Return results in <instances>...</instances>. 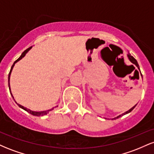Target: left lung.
Here are the masks:
<instances>
[{
  "instance_id": "obj_1",
  "label": "left lung",
  "mask_w": 154,
  "mask_h": 154,
  "mask_svg": "<svg viewBox=\"0 0 154 154\" xmlns=\"http://www.w3.org/2000/svg\"><path fill=\"white\" fill-rule=\"evenodd\" d=\"M128 59H130V61H131V62H132V63H134V64H135V66H137V68H138V69H140L138 63H137V61H136V59H135V58H134V57H133V56H131V55H130V54H128ZM135 106H136V105H135V106H133V107H132V108H131V109H130V110H129V111H126V112H125V113H124V114H122V115H119V116H117V117H115V118H114V119H117V118H119V117H120V116H122L125 115V114H128V113L131 112V111H132V110H133V109H134V108H135Z\"/></svg>"
}]
</instances>
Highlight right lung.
<instances>
[{"label": "right lung", "instance_id": "right-lung-1", "mask_svg": "<svg viewBox=\"0 0 154 154\" xmlns=\"http://www.w3.org/2000/svg\"><path fill=\"white\" fill-rule=\"evenodd\" d=\"M31 48H32V47L29 48H27V49H26V50L24 51V52L22 53V54L21 55V56H20V57H19V59H17V60H16V61H14V64L12 65V66H11V70H10V72H9V74H8V88H9L10 93H11V96H12V97H13V95H12L11 92V89H10V85H9V79H10V75H11V71H12V69H13V67H14V64H15V63H17V61H19V60H20V59H22V58L24 57V56H25V54H26V53H27L28 51H29V49ZM13 98H14V97H13ZM16 103H17V102H16ZM17 105H18L20 107V108H22V109H24V110H25L26 111H27L28 113H29V114H32V115H33V116H43V115H45V114H47L49 112V111H51V110H53V109H50V110H48V111H40V112H38V111H31V110H29V109H26V108L24 107V106H23L20 105V104H19V103H17Z\"/></svg>", "mask_w": 154, "mask_h": 154}]
</instances>
